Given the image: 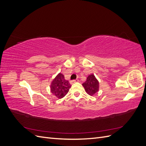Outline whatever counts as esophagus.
<instances>
[{"mask_svg":"<svg viewBox=\"0 0 146 146\" xmlns=\"http://www.w3.org/2000/svg\"><path fill=\"white\" fill-rule=\"evenodd\" d=\"M78 82V79H76V80H70V84H73V83H74Z\"/></svg>","mask_w":146,"mask_h":146,"instance_id":"1","label":"esophagus"}]
</instances>
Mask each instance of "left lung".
<instances>
[{"label":"left lung","instance_id":"obj_1","mask_svg":"<svg viewBox=\"0 0 146 146\" xmlns=\"http://www.w3.org/2000/svg\"><path fill=\"white\" fill-rule=\"evenodd\" d=\"M88 94L92 96L99 90V82L93 74L87 77L86 81L82 84Z\"/></svg>","mask_w":146,"mask_h":146}]
</instances>
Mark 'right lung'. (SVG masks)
I'll return each instance as SVG.
<instances>
[{
  "mask_svg": "<svg viewBox=\"0 0 146 146\" xmlns=\"http://www.w3.org/2000/svg\"><path fill=\"white\" fill-rule=\"evenodd\" d=\"M71 85L64 78V75L59 73L50 84V91L58 99H61L68 94Z\"/></svg>",
  "mask_w": 146,
  "mask_h": 146,
  "instance_id": "right-lung-1",
  "label": "right lung"
}]
</instances>
